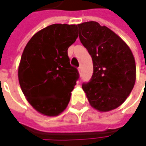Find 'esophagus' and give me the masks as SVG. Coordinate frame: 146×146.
I'll use <instances>...</instances> for the list:
<instances>
[{
  "instance_id": "34e87169",
  "label": "esophagus",
  "mask_w": 146,
  "mask_h": 146,
  "mask_svg": "<svg viewBox=\"0 0 146 146\" xmlns=\"http://www.w3.org/2000/svg\"><path fill=\"white\" fill-rule=\"evenodd\" d=\"M78 71H79V73H80V74H81V71H82L81 67H79V68H78Z\"/></svg>"
}]
</instances>
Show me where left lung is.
<instances>
[{"label": "left lung", "mask_w": 146, "mask_h": 146, "mask_svg": "<svg viewBox=\"0 0 146 146\" xmlns=\"http://www.w3.org/2000/svg\"><path fill=\"white\" fill-rule=\"evenodd\" d=\"M79 37L93 59V74L83 84L91 106L101 112L125 102L136 82V62L128 45L106 26L94 21L78 24Z\"/></svg>", "instance_id": "left-lung-1"}]
</instances>
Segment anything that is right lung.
Returning <instances> with one entry per match:
<instances>
[{
	"instance_id": "1",
	"label": "right lung",
	"mask_w": 146,
	"mask_h": 146,
	"mask_svg": "<svg viewBox=\"0 0 146 146\" xmlns=\"http://www.w3.org/2000/svg\"><path fill=\"white\" fill-rule=\"evenodd\" d=\"M77 37V25L52 24L36 32L24 48L18 70L20 87L42 115H60L70 102L79 73L70 66L67 49Z\"/></svg>"
}]
</instances>
